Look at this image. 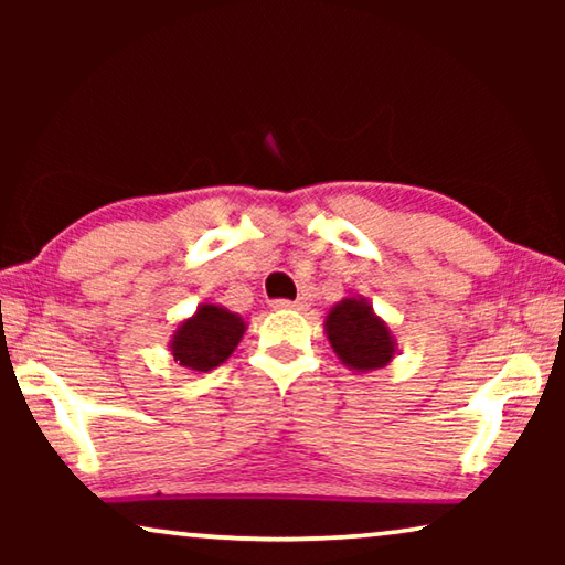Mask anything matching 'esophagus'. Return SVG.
<instances>
[{
	"instance_id": "esophagus-1",
	"label": "esophagus",
	"mask_w": 565,
	"mask_h": 565,
	"mask_svg": "<svg viewBox=\"0 0 565 565\" xmlns=\"http://www.w3.org/2000/svg\"><path fill=\"white\" fill-rule=\"evenodd\" d=\"M275 311H306L308 300L298 298V300H273Z\"/></svg>"
}]
</instances>
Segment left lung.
<instances>
[{
	"label": "left lung",
	"instance_id": "left-lung-1",
	"mask_svg": "<svg viewBox=\"0 0 565 565\" xmlns=\"http://www.w3.org/2000/svg\"><path fill=\"white\" fill-rule=\"evenodd\" d=\"M323 331L342 365L354 373H373L396 358V337L373 311L367 298L350 296L329 308Z\"/></svg>",
	"mask_w": 565,
	"mask_h": 565
}]
</instances>
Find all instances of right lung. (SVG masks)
Wrapping results in <instances>:
<instances>
[{"mask_svg": "<svg viewBox=\"0 0 565 565\" xmlns=\"http://www.w3.org/2000/svg\"><path fill=\"white\" fill-rule=\"evenodd\" d=\"M246 321L218 303H200L198 311L177 323L169 352L180 367L211 373L223 365L242 342Z\"/></svg>", "mask_w": 565, "mask_h": 565, "instance_id": "1", "label": "right lung"}]
</instances>
